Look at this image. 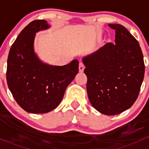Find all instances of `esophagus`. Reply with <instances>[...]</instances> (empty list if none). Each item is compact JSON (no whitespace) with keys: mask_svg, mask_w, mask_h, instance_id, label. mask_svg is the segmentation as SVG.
Segmentation results:
<instances>
[{"mask_svg":"<svg viewBox=\"0 0 149 149\" xmlns=\"http://www.w3.org/2000/svg\"><path fill=\"white\" fill-rule=\"evenodd\" d=\"M84 68H85V66H84L83 63H79V72L82 73V72L84 71Z\"/></svg>","mask_w":149,"mask_h":149,"instance_id":"obj_1","label":"esophagus"}]
</instances>
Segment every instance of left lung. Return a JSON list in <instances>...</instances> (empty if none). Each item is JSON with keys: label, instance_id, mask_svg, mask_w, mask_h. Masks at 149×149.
<instances>
[{"label": "left lung", "instance_id": "left-lung-1", "mask_svg": "<svg viewBox=\"0 0 149 149\" xmlns=\"http://www.w3.org/2000/svg\"><path fill=\"white\" fill-rule=\"evenodd\" d=\"M108 26L115 30V44L107 43L82 61L91 105L104 115H115L136 102L145 65L139 42L127 29L118 24Z\"/></svg>", "mask_w": 149, "mask_h": 149}]
</instances>
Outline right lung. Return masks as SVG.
<instances>
[{"label": "right lung", "instance_id": "add662e5", "mask_svg": "<svg viewBox=\"0 0 149 149\" xmlns=\"http://www.w3.org/2000/svg\"><path fill=\"white\" fill-rule=\"evenodd\" d=\"M50 26L43 19L31 22L18 35L8 53V88L18 104L29 113H47L55 109L79 72L78 60L62 66L49 65L35 52L36 33Z\"/></svg>", "mask_w": 149, "mask_h": 149}]
</instances>
